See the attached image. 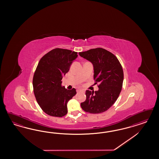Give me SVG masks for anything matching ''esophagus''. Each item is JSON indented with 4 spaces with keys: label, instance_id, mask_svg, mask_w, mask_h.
Here are the masks:
<instances>
[{
    "label": "esophagus",
    "instance_id": "obj_1",
    "mask_svg": "<svg viewBox=\"0 0 159 159\" xmlns=\"http://www.w3.org/2000/svg\"><path fill=\"white\" fill-rule=\"evenodd\" d=\"M76 92H77V93H79V92H84V90H82V89H77Z\"/></svg>",
    "mask_w": 159,
    "mask_h": 159
}]
</instances>
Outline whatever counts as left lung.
Wrapping results in <instances>:
<instances>
[{"instance_id": "8db88e82", "label": "left lung", "mask_w": 159, "mask_h": 159, "mask_svg": "<svg viewBox=\"0 0 159 159\" xmlns=\"http://www.w3.org/2000/svg\"><path fill=\"white\" fill-rule=\"evenodd\" d=\"M79 53L93 64L95 83H99L98 90H86V100L81 103V107L92 114L105 112L114 104L120 94L124 80L122 66L114 54L103 48L91 49Z\"/></svg>"}]
</instances>
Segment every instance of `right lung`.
I'll return each instance as SVG.
<instances>
[{
  "instance_id": "obj_1",
  "label": "right lung",
  "mask_w": 159,
  "mask_h": 159,
  "mask_svg": "<svg viewBox=\"0 0 159 159\" xmlns=\"http://www.w3.org/2000/svg\"><path fill=\"white\" fill-rule=\"evenodd\" d=\"M77 53L66 49L55 48L39 62L33 80L34 95L39 106L49 116H65L68 101L76 94L74 88L67 90L62 87L61 80L77 58Z\"/></svg>"
}]
</instances>
